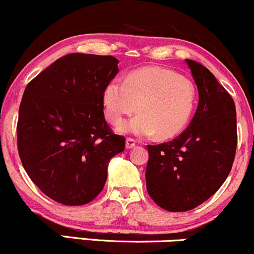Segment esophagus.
Returning <instances> with one entry per match:
<instances>
[{
    "label": "esophagus",
    "instance_id": "obj_1",
    "mask_svg": "<svg viewBox=\"0 0 254 254\" xmlns=\"http://www.w3.org/2000/svg\"><path fill=\"white\" fill-rule=\"evenodd\" d=\"M136 145V141L133 138H127V142H125V147H127V149H131V148H133Z\"/></svg>",
    "mask_w": 254,
    "mask_h": 254
}]
</instances>
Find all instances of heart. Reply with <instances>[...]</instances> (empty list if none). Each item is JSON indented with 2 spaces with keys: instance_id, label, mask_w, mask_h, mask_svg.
Listing matches in <instances>:
<instances>
[{
  "instance_id": "heart-1",
  "label": "heart",
  "mask_w": 254,
  "mask_h": 254,
  "mask_svg": "<svg viewBox=\"0 0 254 254\" xmlns=\"http://www.w3.org/2000/svg\"><path fill=\"white\" fill-rule=\"evenodd\" d=\"M197 100L193 82L171 69L149 66L116 78L105 86L103 104L110 123L117 125L139 113L129 123L117 127L121 132L139 137L157 133L161 139L179 135L190 122Z\"/></svg>"
}]
</instances>
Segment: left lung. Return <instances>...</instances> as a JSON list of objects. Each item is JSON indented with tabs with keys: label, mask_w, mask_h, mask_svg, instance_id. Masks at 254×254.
Listing matches in <instances>:
<instances>
[{
	"label": "left lung",
	"mask_w": 254,
	"mask_h": 254,
	"mask_svg": "<svg viewBox=\"0 0 254 254\" xmlns=\"http://www.w3.org/2000/svg\"><path fill=\"white\" fill-rule=\"evenodd\" d=\"M186 63L198 88L197 111L177 138L148 145L145 170L151 199L172 212L194 209L221 188L238 143L234 100L205 66L191 60Z\"/></svg>",
	"instance_id": "obj_1"
}]
</instances>
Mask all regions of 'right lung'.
<instances>
[{"label":"right lung","instance_id":"add662e5","mask_svg":"<svg viewBox=\"0 0 254 254\" xmlns=\"http://www.w3.org/2000/svg\"><path fill=\"white\" fill-rule=\"evenodd\" d=\"M113 56L61 57L26 87L17 150L38 188L64 205L92 202L104 189L110 160L125 138L105 121L104 88L118 74Z\"/></svg>","mask_w":254,"mask_h":254}]
</instances>
